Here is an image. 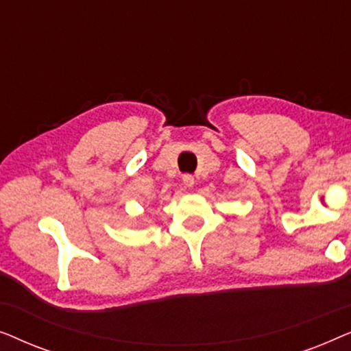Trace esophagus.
<instances>
[{
	"label": "esophagus",
	"mask_w": 351,
	"mask_h": 351,
	"mask_svg": "<svg viewBox=\"0 0 351 351\" xmlns=\"http://www.w3.org/2000/svg\"><path fill=\"white\" fill-rule=\"evenodd\" d=\"M182 182H184L185 186H193L195 185V177L191 174H185L182 177Z\"/></svg>",
	"instance_id": "esophagus-1"
}]
</instances>
